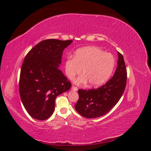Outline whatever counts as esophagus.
I'll return each instance as SVG.
<instances>
[{
	"instance_id": "34e87169",
	"label": "esophagus",
	"mask_w": 151,
	"mask_h": 151,
	"mask_svg": "<svg viewBox=\"0 0 151 151\" xmlns=\"http://www.w3.org/2000/svg\"><path fill=\"white\" fill-rule=\"evenodd\" d=\"M72 89L73 91H77V90H78V88H77V87H76V86H72Z\"/></svg>"
}]
</instances>
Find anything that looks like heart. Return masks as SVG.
<instances>
[{
	"mask_svg": "<svg viewBox=\"0 0 151 151\" xmlns=\"http://www.w3.org/2000/svg\"><path fill=\"white\" fill-rule=\"evenodd\" d=\"M115 65V59L110 53L104 52L96 47H88L77 50L74 57H68L65 62V70L70 79L79 74L83 75L76 80V84L86 83L96 87L109 79Z\"/></svg>",
	"mask_w": 151,
	"mask_h": 151,
	"instance_id": "b5f03b06",
	"label": "heart"
}]
</instances>
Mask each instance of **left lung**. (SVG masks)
<instances>
[{
  "label": "left lung",
  "mask_w": 151,
  "mask_h": 151,
  "mask_svg": "<svg viewBox=\"0 0 151 151\" xmlns=\"http://www.w3.org/2000/svg\"><path fill=\"white\" fill-rule=\"evenodd\" d=\"M118 60L115 74L107 83L97 89H79V99L75 109L88 118L104 115L119 101L127 84V68L122 55L118 52Z\"/></svg>",
  "instance_id": "8db88e82"
}]
</instances>
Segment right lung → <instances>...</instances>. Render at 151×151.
<instances>
[{"label": "right lung", "mask_w": 151, "mask_h": 151, "mask_svg": "<svg viewBox=\"0 0 151 151\" xmlns=\"http://www.w3.org/2000/svg\"><path fill=\"white\" fill-rule=\"evenodd\" d=\"M72 40H45L26 55L21 69L19 90L29 115L38 120H47L55 109L57 96L67 91L71 83L58 69L63 51Z\"/></svg>", "instance_id": "obj_1"}]
</instances>
